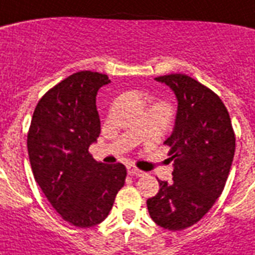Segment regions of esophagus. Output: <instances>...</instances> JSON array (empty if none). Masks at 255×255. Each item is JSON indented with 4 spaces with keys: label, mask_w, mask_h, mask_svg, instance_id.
I'll use <instances>...</instances> for the list:
<instances>
[{
    "label": "esophagus",
    "mask_w": 255,
    "mask_h": 255,
    "mask_svg": "<svg viewBox=\"0 0 255 255\" xmlns=\"http://www.w3.org/2000/svg\"><path fill=\"white\" fill-rule=\"evenodd\" d=\"M127 171H128V175H129V176L138 177V176H142V175H144V172H142V171L138 170V168H136V167H133V166H128Z\"/></svg>",
    "instance_id": "esophagus-1"
}]
</instances>
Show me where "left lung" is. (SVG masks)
I'll return each instance as SVG.
<instances>
[{"label": "left lung", "instance_id": "8db88e82", "mask_svg": "<svg viewBox=\"0 0 255 255\" xmlns=\"http://www.w3.org/2000/svg\"><path fill=\"white\" fill-rule=\"evenodd\" d=\"M177 101L174 129L164 141L174 159L172 183L146 201L159 227L181 231L196 224L222 194L235 155V133L226 106L213 91L183 74L155 78Z\"/></svg>", "mask_w": 255, "mask_h": 255}]
</instances>
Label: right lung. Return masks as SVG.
Returning a JSON list of instances; mask_svg holds the SVG:
<instances>
[{"instance_id":"right-lung-1","label":"right lung","mask_w":255,"mask_h":255,"mask_svg":"<svg viewBox=\"0 0 255 255\" xmlns=\"http://www.w3.org/2000/svg\"><path fill=\"white\" fill-rule=\"evenodd\" d=\"M108 75L80 71L46 92L31 121L27 147L33 176L66 222L89 228L110 213L124 185V164L96 162L88 149L101 132L96 106Z\"/></svg>"}]
</instances>
